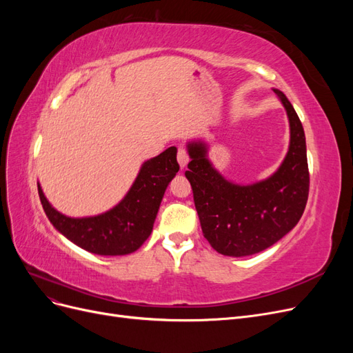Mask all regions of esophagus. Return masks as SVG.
Instances as JSON below:
<instances>
[{
  "instance_id": "obj_1",
  "label": "esophagus",
  "mask_w": 353,
  "mask_h": 353,
  "mask_svg": "<svg viewBox=\"0 0 353 353\" xmlns=\"http://www.w3.org/2000/svg\"><path fill=\"white\" fill-rule=\"evenodd\" d=\"M176 159H178V163L181 168H185L188 160H190V156H188V152L185 150L184 147H179L178 148V154H176Z\"/></svg>"
}]
</instances>
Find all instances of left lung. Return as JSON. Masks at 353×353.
<instances>
[{
  "mask_svg": "<svg viewBox=\"0 0 353 353\" xmlns=\"http://www.w3.org/2000/svg\"><path fill=\"white\" fill-rule=\"evenodd\" d=\"M290 122V147L283 165L268 179L253 185H236L212 168L206 145L188 144L191 162L185 176L201 231L218 253L249 256L283 239L302 218L309 194L306 141L301 119L285 95L274 90Z\"/></svg>",
  "mask_w": 353,
  "mask_h": 353,
  "instance_id": "obj_1",
  "label": "left lung"
}]
</instances>
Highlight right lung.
<instances>
[{"mask_svg":"<svg viewBox=\"0 0 353 353\" xmlns=\"http://www.w3.org/2000/svg\"><path fill=\"white\" fill-rule=\"evenodd\" d=\"M179 170L176 148L170 147L147 160L125 199L112 210L91 218H69L52 208L38 185L47 216L63 236L83 250L119 256L132 253L152 234L160 201Z\"/></svg>","mask_w":353,"mask_h":353,"instance_id":"obj_1","label":"right lung"}]
</instances>
